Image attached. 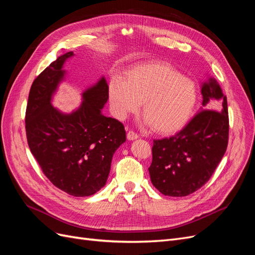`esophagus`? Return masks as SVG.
<instances>
[{"label": "esophagus", "instance_id": "esophagus-1", "mask_svg": "<svg viewBox=\"0 0 255 255\" xmlns=\"http://www.w3.org/2000/svg\"><path fill=\"white\" fill-rule=\"evenodd\" d=\"M127 136H128V140H135V139H137L138 137H139V136H138V134L133 132V130H129Z\"/></svg>", "mask_w": 255, "mask_h": 255}]
</instances>
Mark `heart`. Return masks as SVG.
<instances>
[{
  "label": "heart",
  "instance_id": "heart-1",
  "mask_svg": "<svg viewBox=\"0 0 255 255\" xmlns=\"http://www.w3.org/2000/svg\"><path fill=\"white\" fill-rule=\"evenodd\" d=\"M109 97L118 119L136 113L142 103L145 125L155 133L171 134L189 119L197 101V87L170 66L146 63L129 69L125 81L113 79Z\"/></svg>",
  "mask_w": 255,
  "mask_h": 255
}]
</instances>
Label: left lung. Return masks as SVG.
Segmentation results:
<instances>
[{
  "label": "left lung",
  "mask_w": 255,
  "mask_h": 255,
  "mask_svg": "<svg viewBox=\"0 0 255 255\" xmlns=\"http://www.w3.org/2000/svg\"><path fill=\"white\" fill-rule=\"evenodd\" d=\"M201 94L202 106L186 127L153 141L149 173L153 186L165 196L185 197L201 188L227 151V97L214 78L201 84Z\"/></svg>",
  "instance_id": "8db88e82"
}]
</instances>
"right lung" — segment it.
<instances>
[{
    "label": "right lung",
    "instance_id": "obj_1",
    "mask_svg": "<svg viewBox=\"0 0 255 255\" xmlns=\"http://www.w3.org/2000/svg\"><path fill=\"white\" fill-rule=\"evenodd\" d=\"M68 52L44 69L33 82L25 114L30 152L54 186L74 197L96 194L106 184L111 164L127 135L121 122L102 114L109 85L102 76L84 90L80 107L63 113L52 105L65 80Z\"/></svg>",
    "mask_w": 255,
    "mask_h": 255
}]
</instances>
